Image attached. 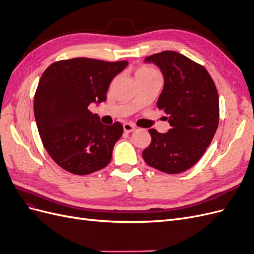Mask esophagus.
<instances>
[{"label":"esophagus","instance_id":"obj_1","mask_svg":"<svg viewBox=\"0 0 254 254\" xmlns=\"http://www.w3.org/2000/svg\"><path fill=\"white\" fill-rule=\"evenodd\" d=\"M123 128H124V131L127 133L132 132L135 130V127L132 124H130V123H125V124L123 125Z\"/></svg>","mask_w":254,"mask_h":254}]
</instances>
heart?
Returning <instances> with one entry per match:
<instances>
[{"mask_svg":"<svg viewBox=\"0 0 254 254\" xmlns=\"http://www.w3.org/2000/svg\"><path fill=\"white\" fill-rule=\"evenodd\" d=\"M152 75H159L156 70L149 66H142L135 73V77H144V76H152Z\"/></svg>","mask_w":254,"mask_h":254,"instance_id":"heart-1","label":"heart"}]
</instances>
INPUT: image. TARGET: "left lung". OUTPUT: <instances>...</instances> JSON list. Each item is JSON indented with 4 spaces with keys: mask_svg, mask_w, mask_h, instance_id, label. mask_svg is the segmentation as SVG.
<instances>
[{
    "mask_svg": "<svg viewBox=\"0 0 254 254\" xmlns=\"http://www.w3.org/2000/svg\"><path fill=\"white\" fill-rule=\"evenodd\" d=\"M145 63L155 64L163 74L157 107L167 115L171 129L166 133L148 130L151 142L143 159L166 174L186 172L203 156L218 127L216 86L202 65L174 51L153 54Z\"/></svg>",
    "mask_w": 254,
    "mask_h": 254,
    "instance_id": "left-lung-1",
    "label": "left lung"
}]
</instances>
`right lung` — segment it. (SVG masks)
I'll list each match as a JSON object with an SVG mask.
<instances>
[{
    "label": "right lung",
    "instance_id": "right-lung-1",
    "mask_svg": "<svg viewBox=\"0 0 254 254\" xmlns=\"http://www.w3.org/2000/svg\"><path fill=\"white\" fill-rule=\"evenodd\" d=\"M128 65L73 58L52 64L39 80L34 113L44 148L64 171L89 175L109 164L123 134L120 122L104 125L88 107L103 103L112 79Z\"/></svg>",
    "mask_w": 254,
    "mask_h": 254
}]
</instances>
